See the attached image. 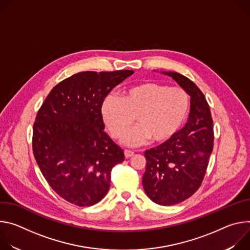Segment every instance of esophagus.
Wrapping results in <instances>:
<instances>
[{
    "mask_svg": "<svg viewBox=\"0 0 250 250\" xmlns=\"http://www.w3.org/2000/svg\"><path fill=\"white\" fill-rule=\"evenodd\" d=\"M133 155V151H131V150H127V149H125V156L126 157V158H129V157H131Z\"/></svg>",
    "mask_w": 250,
    "mask_h": 250,
    "instance_id": "esophagus-1",
    "label": "esophagus"
}]
</instances>
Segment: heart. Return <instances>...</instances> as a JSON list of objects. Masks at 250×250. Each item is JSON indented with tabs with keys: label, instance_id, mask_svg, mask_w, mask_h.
<instances>
[{
	"label": "heart",
	"instance_id": "heart-1",
	"mask_svg": "<svg viewBox=\"0 0 250 250\" xmlns=\"http://www.w3.org/2000/svg\"><path fill=\"white\" fill-rule=\"evenodd\" d=\"M190 106L181 88L144 83L125 89L122 98L105 97L101 116L114 138H121L134 122L139 125L123 137L127 146H138L150 138L155 144L171 139L183 125Z\"/></svg>",
	"mask_w": 250,
	"mask_h": 250
}]
</instances>
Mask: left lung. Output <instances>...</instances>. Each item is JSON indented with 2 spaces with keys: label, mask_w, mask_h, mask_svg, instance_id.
<instances>
[{
  "label": "left lung",
  "mask_w": 250,
  "mask_h": 250,
  "mask_svg": "<svg viewBox=\"0 0 250 250\" xmlns=\"http://www.w3.org/2000/svg\"><path fill=\"white\" fill-rule=\"evenodd\" d=\"M190 96V114L185 126L171 139L145 152L142 185L154 203L179 204L201 186L213 146L209 105L197 85L177 72H165Z\"/></svg>",
  "instance_id": "1"
}]
</instances>
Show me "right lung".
<instances>
[{"label":"right lung","mask_w":250,"mask_h":250,"mask_svg":"<svg viewBox=\"0 0 250 250\" xmlns=\"http://www.w3.org/2000/svg\"><path fill=\"white\" fill-rule=\"evenodd\" d=\"M132 70L86 71L57 84L33 125L32 149L50 187L79 207L99 203L108 193L113 167L123 149L104 132L101 106Z\"/></svg>","instance_id":"add662e5"}]
</instances>
